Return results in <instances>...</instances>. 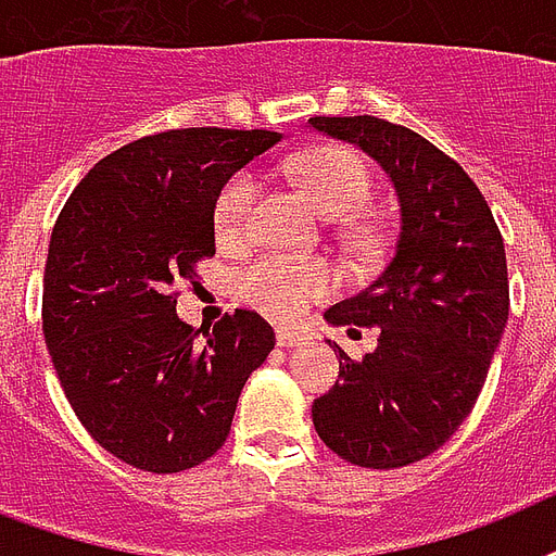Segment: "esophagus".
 Listing matches in <instances>:
<instances>
[{
    "label": "esophagus",
    "mask_w": 556,
    "mask_h": 556,
    "mask_svg": "<svg viewBox=\"0 0 556 556\" xmlns=\"http://www.w3.org/2000/svg\"><path fill=\"white\" fill-rule=\"evenodd\" d=\"M307 342V337L304 333H295V330H287V327H278V348H301Z\"/></svg>",
    "instance_id": "34e87169"
}]
</instances>
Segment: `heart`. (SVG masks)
Listing matches in <instances>:
<instances>
[{"label":"heart","mask_w":556,"mask_h":556,"mask_svg":"<svg viewBox=\"0 0 556 556\" xmlns=\"http://www.w3.org/2000/svg\"><path fill=\"white\" fill-rule=\"evenodd\" d=\"M299 182L327 217H348L368 193V170L356 153L345 148H316L295 159L292 165ZM261 174L243 167L231 174L214 200V226L223 240L247 238L255 226L261 202ZM337 273L316 257L264 252L252 257L235 275V290L247 304L269 316L299 318L313 301L337 290Z\"/></svg>","instance_id":"b5f03b06"}]
</instances>
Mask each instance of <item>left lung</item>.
<instances>
[{"mask_svg": "<svg viewBox=\"0 0 556 556\" xmlns=\"http://www.w3.org/2000/svg\"><path fill=\"white\" fill-rule=\"evenodd\" d=\"M386 167L400 202L386 269L327 309L351 337L380 327L377 351L351 359L313 403L318 438L339 458L394 470L432 455L470 415L507 325L502 231L484 193L455 159L408 127L374 115L309 118Z\"/></svg>", "mask_w": 556, "mask_h": 556, "instance_id": "obj_1", "label": "left lung"}]
</instances>
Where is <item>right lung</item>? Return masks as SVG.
I'll list each match as a JSON object with an SVG mask.
<instances>
[{
    "label": "right lung",
    "mask_w": 556,
    "mask_h": 556,
    "mask_svg": "<svg viewBox=\"0 0 556 556\" xmlns=\"http://www.w3.org/2000/svg\"><path fill=\"white\" fill-rule=\"evenodd\" d=\"M278 141L219 127L144 136L103 156L54 223L42 278L51 363L86 432L136 470L208 462L273 354V327L252 309L200 339L176 316V287L214 257L219 188Z\"/></svg>",
    "instance_id": "1"
}]
</instances>
